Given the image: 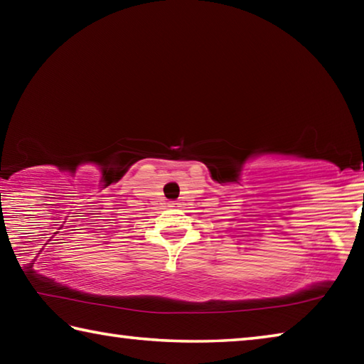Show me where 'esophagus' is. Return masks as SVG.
<instances>
[{"instance_id":"obj_1","label":"esophagus","mask_w":364,"mask_h":364,"mask_svg":"<svg viewBox=\"0 0 364 364\" xmlns=\"http://www.w3.org/2000/svg\"><path fill=\"white\" fill-rule=\"evenodd\" d=\"M168 207H171V208H178V207H180V202H176V200H173V202H170V204H168Z\"/></svg>"}]
</instances>
